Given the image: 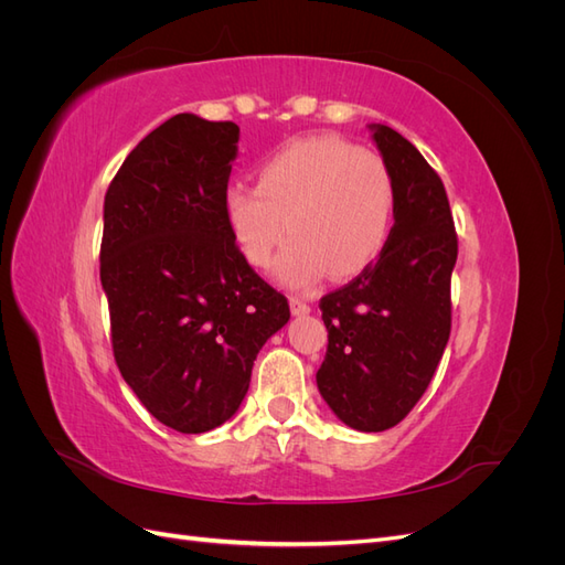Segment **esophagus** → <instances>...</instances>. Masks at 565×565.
<instances>
[{
    "instance_id": "34e87169",
    "label": "esophagus",
    "mask_w": 565,
    "mask_h": 565,
    "mask_svg": "<svg viewBox=\"0 0 565 565\" xmlns=\"http://www.w3.org/2000/svg\"><path fill=\"white\" fill-rule=\"evenodd\" d=\"M289 311H292V316H309L311 313V306L303 303L297 297H292V299H289Z\"/></svg>"
}]
</instances>
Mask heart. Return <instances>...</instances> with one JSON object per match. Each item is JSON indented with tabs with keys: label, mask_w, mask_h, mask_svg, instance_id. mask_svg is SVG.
Wrapping results in <instances>:
<instances>
[{
	"label": "heart",
	"mask_w": 565,
	"mask_h": 565,
	"mask_svg": "<svg viewBox=\"0 0 565 565\" xmlns=\"http://www.w3.org/2000/svg\"><path fill=\"white\" fill-rule=\"evenodd\" d=\"M224 218L254 268L276 264V280L309 289L330 270L349 280L377 262L396 216V181L386 162L334 134L287 143L256 167V185L231 183Z\"/></svg>",
	"instance_id": "obj_1"
}]
</instances>
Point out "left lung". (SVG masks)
Returning a JSON list of instances; mask_svg holds the SVG:
<instances>
[{"mask_svg":"<svg viewBox=\"0 0 565 565\" xmlns=\"http://www.w3.org/2000/svg\"><path fill=\"white\" fill-rule=\"evenodd\" d=\"M396 181V216L380 259L320 299L328 353L318 391L355 431H386L417 405L450 337L457 235L446 188L422 152L367 125Z\"/></svg>","mask_w":565,"mask_h":565,"instance_id":"obj_1","label":"left lung"}]
</instances>
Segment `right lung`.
<instances>
[{"mask_svg": "<svg viewBox=\"0 0 565 565\" xmlns=\"http://www.w3.org/2000/svg\"><path fill=\"white\" fill-rule=\"evenodd\" d=\"M241 127L193 113L136 146L104 202L100 285L113 353L148 413L181 434L228 422L287 299L235 247L224 191Z\"/></svg>", "mask_w": 565, "mask_h": 565, "instance_id": "add662e5", "label": "right lung"}]
</instances>
